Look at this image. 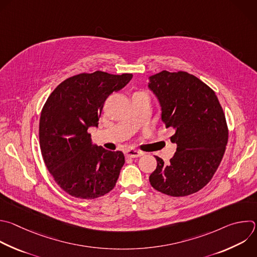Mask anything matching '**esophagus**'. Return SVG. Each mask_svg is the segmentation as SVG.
Returning <instances> with one entry per match:
<instances>
[{
	"instance_id": "obj_1",
	"label": "esophagus",
	"mask_w": 257,
	"mask_h": 257,
	"mask_svg": "<svg viewBox=\"0 0 257 257\" xmlns=\"http://www.w3.org/2000/svg\"><path fill=\"white\" fill-rule=\"evenodd\" d=\"M125 155L127 157H130V158H136V157H139V156L143 155V152L131 148V149H128V150L125 151Z\"/></svg>"
}]
</instances>
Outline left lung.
Returning a JSON list of instances; mask_svg holds the SVG:
<instances>
[{"label": "left lung", "mask_w": 257, "mask_h": 257, "mask_svg": "<svg viewBox=\"0 0 257 257\" xmlns=\"http://www.w3.org/2000/svg\"><path fill=\"white\" fill-rule=\"evenodd\" d=\"M148 88L161 107L166 128L177 151L168 164L155 156L157 166L149 177L158 192L185 197L203 189L213 178L228 142V128L215 92L186 71L162 70L148 77Z\"/></svg>", "instance_id": "1"}]
</instances>
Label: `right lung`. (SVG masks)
<instances>
[{"label":"right lung","mask_w":257,"mask_h":257,"mask_svg":"<svg viewBox=\"0 0 257 257\" xmlns=\"http://www.w3.org/2000/svg\"><path fill=\"white\" fill-rule=\"evenodd\" d=\"M132 76L100 70L79 73L48 97L40 116V149L50 175L68 195L91 200L114 189L124 154L93 144L88 129L98 127L106 99Z\"/></svg>","instance_id":"1"}]
</instances>
